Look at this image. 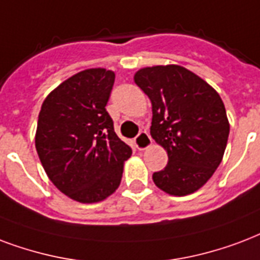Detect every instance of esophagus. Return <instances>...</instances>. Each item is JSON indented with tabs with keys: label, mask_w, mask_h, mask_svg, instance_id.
Instances as JSON below:
<instances>
[{
	"label": "esophagus",
	"mask_w": 260,
	"mask_h": 260,
	"mask_svg": "<svg viewBox=\"0 0 260 260\" xmlns=\"http://www.w3.org/2000/svg\"><path fill=\"white\" fill-rule=\"evenodd\" d=\"M151 138H150V135L146 132V131H142L140 134L135 138V144H136V147L139 150H146V148L151 144Z\"/></svg>",
	"instance_id": "1"
}]
</instances>
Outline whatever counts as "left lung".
<instances>
[{"instance_id": "8db88e82", "label": "left lung", "mask_w": 260, "mask_h": 260, "mask_svg": "<svg viewBox=\"0 0 260 260\" xmlns=\"http://www.w3.org/2000/svg\"><path fill=\"white\" fill-rule=\"evenodd\" d=\"M135 83L151 101L150 134L168 152V165L152 174L174 196L198 191L211 177L226 148L229 121L218 92L180 65L143 68Z\"/></svg>"}]
</instances>
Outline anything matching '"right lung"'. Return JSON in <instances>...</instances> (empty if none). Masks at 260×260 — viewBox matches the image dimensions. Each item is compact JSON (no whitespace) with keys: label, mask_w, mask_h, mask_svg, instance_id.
I'll return each instance as SVG.
<instances>
[{"label":"right lung","mask_w":260,"mask_h":260,"mask_svg":"<svg viewBox=\"0 0 260 260\" xmlns=\"http://www.w3.org/2000/svg\"><path fill=\"white\" fill-rule=\"evenodd\" d=\"M114 77L104 68L73 75L47 95L38 117L35 147L43 169L59 191L80 203L112 195L132 154L105 109Z\"/></svg>","instance_id":"add662e5"}]
</instances>
